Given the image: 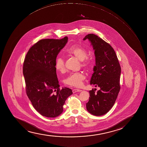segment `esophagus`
Here are the masks:
<instances>
[{"mask_svg":"<svg viewBox=\"0 0 147 147\" xmlns=\"http://www.w3.org/2000/svg\"><path fill=\"white\" fill-rule=\"evenodd\" d=\"M82 90H81L78 89H74L73 90V93H76L78 92H81Z\"/></svg>","mask_w":147,"mask_h":147,"instance_id":"esophagus-1","label":"esophagus"}]
</instances>
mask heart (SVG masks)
<instances>
[{"instance_id": "obj_1", "label": "heart", "mask_w": 147, "mask_h": 147, "mask_svg": "<svg viewBox=\"0 0 147 147\" xmlns=\"http://www.w3.org/2000/svg\"><path fill=\"white\" fill-rule=\"evenodd\" d=\"M66 53L68 55L74 56L80 60L81 67L86 69H89L93 65V58L87 55V51L85 48L80 45H73L66 50ZM55 67L57 71L61 73H65L66 67L64 59L58 57L55 61ZM86 78L82 72L71 73L66 78V83L69 86L80 87Z\"/></svg>"}]
</instances>
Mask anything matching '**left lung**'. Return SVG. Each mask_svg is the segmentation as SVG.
Segmentation results:
<instances>
[{"label":"left lung","instance_id":"1","mask_svg":"<svg viewBox=\"0 0 147 147\" xmlns=\"http://www.w3.org/2000/svg\"><path fill=\"white\" fill-rule=\"evenodd\" d=\"M88 39L94 50L96 66L90 84L100 89L89 91V100L86 108L94 116L107 113L113 107L120 92L121 68L115 51L109 44L98 36L89 34L83 40Z\"/></svg>","mask_w":147,"mask_h":147}]
</instances>
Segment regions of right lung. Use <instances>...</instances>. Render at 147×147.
<instances>
[{"label":"right lung","instance_id":"1","mask_svg":"<svg viewBox=\"0 0 147 147\" xmlns=\"http://www.w3.org/2000/svg\"><path fill=\"white\" fill-rule=\"evenodd\" d=\"M68 38L42 39L29 49L23 65L26 93L40 115L54 118L62 113L66 99L73 94L68 88L60 89L55 63Z\"/></svg>","mask_w":147,"mask_h":147}]
</instances>
